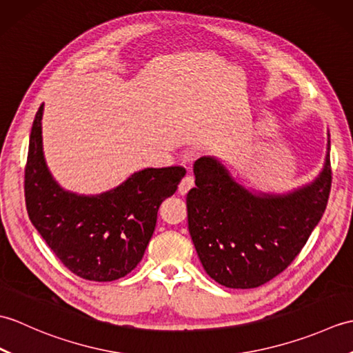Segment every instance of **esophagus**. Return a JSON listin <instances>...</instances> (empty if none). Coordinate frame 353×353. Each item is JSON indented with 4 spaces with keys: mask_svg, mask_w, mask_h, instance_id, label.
<instances>
[{
    "mask_svg": "<svg viewBox=\"0 0 353 353\" xmlns=\"http://www.w3.org/2000/svg\"><path fill=\"white\" fill-rule=\"evenodd\" d=\"M192 186H194V177L191 174L185 176L182 179L181 185H179V194H181V196H185V194L188 192L192 188Z\"/></svg>",
    "mask_w": 353,
    "mask_h": 353,
    "instance_id": "34e87169",
    "label": "esophagus"
}]
</instances>
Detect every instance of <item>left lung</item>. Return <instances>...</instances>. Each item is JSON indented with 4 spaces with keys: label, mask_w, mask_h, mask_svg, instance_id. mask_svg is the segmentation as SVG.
<instances>
[{
    "label": "left lung",
    "mask_w": 353,
    "mask_h": 353,
    "mask_svg": "<svg viewBox=\"0 0 353 353\" xmlns=\"http://www.w3.org/2000/svg\"><path fill=\"white\" fill-rule=\"evenodd\" d=\"M331 141L320 174L285 194L245 188L216 157L194 163L188 229L205 272L228 288H256L282 273L323 216L331 192Z\"/></svg>",
    "instance_id": "obj_1"
}]
</instances>
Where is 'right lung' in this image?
Returning <instances> with one entry per match:
<instances>
[{
	"label": "right lung",
	"mask_w": 353,
	"mask_h": 353,
	"mask_svg": "<svg viewBox=\"0 0 353 353\" xmlns=\"http://www.w3.org/2000/svg\"><path fill=\"white\" fill-rule=\"evenodd\" d=\"M42 115L43 104L34 117L26 165L30 221L74 274L95 282L124 277L144 256L159 206L176 192L185 168L141 170L97 196L66 191L45 162Z\"/></svg>",
	"instance_id": "1"
}]
</instances>
